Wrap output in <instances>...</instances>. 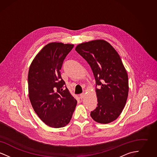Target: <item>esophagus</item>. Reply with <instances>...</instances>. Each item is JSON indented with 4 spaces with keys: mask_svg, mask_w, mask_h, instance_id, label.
Instances as JSON below:
<instances>
[{
    "mask_svg": "<svg viewBox=\"0 0 157 157\" xmlns=\"http://www.w3.org/2000/svg\"><path fill=\"white\" fill-rule=\"evenodd\" d=\"M79 96H80V98H81V99H83V98L85 97V93H82V94H80Z\"/></svg>",
    "mask_w": 157,
    "mask_h": 157,
    "instance_id": "obj_1",
    "label": "esophagus"
}]
</instances>
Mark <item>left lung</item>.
I'll use <instances>...</instances> for the list:
<instances>
[{
    "instance_id": "1",
    "label": "left lung",
    "mask_w": 157,
    "mask_h": 157,
    "mask_svg": "<svg viewBox=\"0 0 157 157\" xmlns=\"http://www.w3.org/2000/svg\"><path fill=\"white\" fill-rule=\"evenodd\" d=\"M75 50L87 61L94 75L98 106L90 117L100 124L117 120L126 104L129 86L127 71L112 45L98 39L77 45Z\"/></svg>"
}]
</instances>
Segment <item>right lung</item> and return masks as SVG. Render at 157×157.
I'll return each instance as SVG.
<instances>
[{
	"label": "right lung",
	"instance_id": "1",
	"mask_svg": "<svg viewBox=\"0 0 157 157\" xmlns=\"http://www.w3.org/2000/svg\"><path fill=\"white\" fill-rule=\"evenodd\" d=\"M74 45L49 43L40 50L30 64L28 91L30 103L37 116L49 127L66 126L72 118L77 101L62 79L60 70Z\"/></svg>",
	"mask_w": 157,
	"mask_h": 157
}]
</instances>
